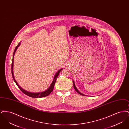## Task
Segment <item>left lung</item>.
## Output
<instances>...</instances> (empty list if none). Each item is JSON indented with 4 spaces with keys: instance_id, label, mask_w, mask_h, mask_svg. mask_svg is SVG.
<instances>
[{
    "instance_id": "left-lung-1",
    "label": "left lung",
    "mask_w": 129,
    "mask_h": 129,
    "mask_svg": "<svg viewBox=\"0 0 129 129\" xmlns=\"http://www.w3.org/2000/svg\"><path fill=\"white\" fill-rule=\"evenodd\" d=\"M73 84H74V89L75 90V91H76V92H77V93H78L79 94L81 95H83V96H86V95H84V94H82V93H81V92L78 90V89L77 88V87H76V86H75V83H74V81H73Z\"/></svg>"
}]
</instances>
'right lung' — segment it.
Returning a JSON list of instances; mask_svg holds the SVG:
<instances>
[{
    "mask_svg": "<svg viewBox=\"0 0 129 129\" xmlns=\"http://www.w3.org/2000/svg\"><path fill=\"white\" fill-rule=\"evenodd\" d=\"M21 44V42H20L18 43V44L16 46V47H15V50L14 51V52H13V56H12V77H13V80L14 81V82L15 83V84H16V85L18 86V87H19V88L21 90L22 92H23V93H24L25 94L30 97H32V98H42V97H46V96H48L49 94L52 92V91L53 90V89H54V86H55V82H56V79L59 75V74L60 73V72H61L62 70L63 69H60L59 70H58L55 74V76L54 77V79L53 80L51 84V85L48 88H47V89H46V90L43 91V92H38V93H34V92H29V91H26L25 90V89H24L23 88H22L19 85L17 82V81L15 79V78H14V74H13V60H14V54L17 50V49H18V48L19 47V46H20Z\"/></svg>",
    "mask_w": 129,
    "mask_h": 129,
    "instance_id": "right-lung-1",
    "label": "right lung"
}]
</instances>
